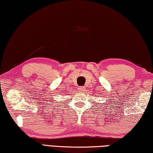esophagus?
<instances>
[{"instance_id":"34e87169","label":"esophagus","mask_w":153,"mask_h":153,"mask_svg":"<svg viewBox=\"0 0 153 153\" xmlns=\"http://www.w3.org/2000/svg\"><path fill=\"white\" fill-rule=\"evenodd\" d=\"M77 90H78L79 92L83 93L85 91V87H84V86H79V87L77 88Z\"/></svg>"}]
</instances>
